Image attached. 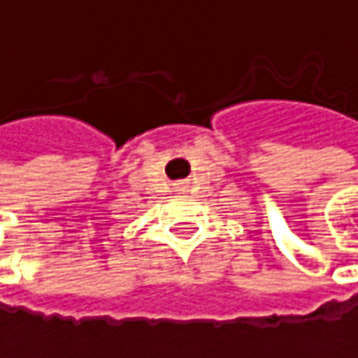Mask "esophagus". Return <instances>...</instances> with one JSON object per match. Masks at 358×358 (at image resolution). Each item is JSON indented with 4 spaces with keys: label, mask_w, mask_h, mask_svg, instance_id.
<instances>
[{
    "label": "esophagus",
    "mask_w": 358,
    "mask_h": 358,
    "mask_svg": "<svg viewBox=\"0 0 358 358\" xmlns=\"http://www.w3.org/2000/svg\"><path fill=\"white\" fill-rule=\"evenodd\" d=\"M176 190H178V192H184V190H186V186H184V184L180 182V184H176Z\"/></svg>",
    "instance_id": "34e87169"
}]
</instances>
